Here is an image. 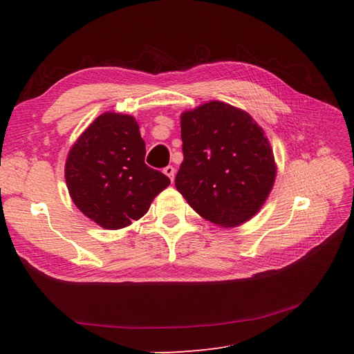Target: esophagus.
I'll list each match as a JSON object with an SVG mask.
<instances>
[{"mask_svg": "<svg viewBox=\"0 0 354 354\" xmlns=\"http://www.w3.org/2000/svg\"><path fill=\"white\" fill-rule=\"evenodd\" d=\"M162 171L170 178V181L173 183V178H175V167H173V165H167V167H164Z\"/></svg>", "mask_w": 354, "mask_h": 354, "instance_id": "obj_1", "label": "esophagus"}]
</instances>
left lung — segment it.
I'll use <instances>...</instances> for the list:
<instances>
[{"mask_svg":"<svg viewBox=\"0 0 354 354\" xmlns=\"http://www.w3.org/2000/svg\"><path fill=\"white\" fill-rule=\"evenodd\" d=\"M184 161L175 185L204 219L236 227L259 213L275 181L265 131L248 112L209 102L181 115Z\"/></svg>","mask_w":354,"mask_h":354,"instance_id":"8db88e82","label":"left lung"}]
</instances>
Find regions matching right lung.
I'll return each mask as SVG.
<instances>
[{"instance_id":"right-lung-1","label":"right lung","mask_w":354,"mask_h":354,"mask_svg":"<svg viewBox=\"0 0 354 354\" xmlns=\"http://www.w3.org/2000/svg\"><path fill=\"white\" fill-rule=\"evenodd\" d=\"M146 145L132 115L104 112L74 142L65 181L74 204L102 228L120 230L147 213L170 184L145 162Z\"/></svg>"}]
</instances>
